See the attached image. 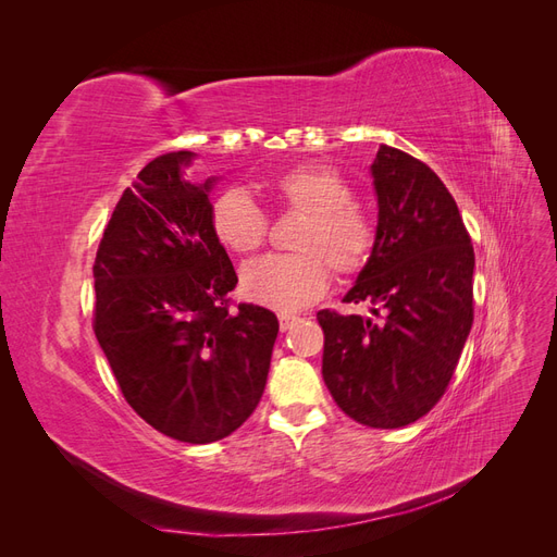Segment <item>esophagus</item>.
Instances as JSON below:
<instances>
[{"mask_svg":"<svg viewBox=\"0 0 557 557\" xmlns=\"http://www.w3.org/2000/svg\"><path fill=\"white\" fill-rule=\"evenodd\" d=\"M297 315H290V313H281L278 315V327H281V332H288L295 323H297Z\"/></svg>","mask_w":557,"mask_h":557,"instance_id":"obj_1","label":"esophagus"}]
</instances>
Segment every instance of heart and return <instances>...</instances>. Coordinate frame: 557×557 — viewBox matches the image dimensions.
Returning <instances> with one entry per match:
<instances>
[{
	"mask_svg": "<svg viewBox=\"0 0 557 557\" xmlns=\"http://www.w3.org/2000/svg\"><path fill=\"white\" fill-rule=\"evenodd\" d=\"M269 190L305 215L293 256H264L242 269V293L252 305L274 311H297L327 290L330 269L339 276L360 272L374 250L376 232L369 215L352 205V188L344 176L320 164H301L283 172ZM213 237L227 250H258L267 234V218L246 190L227 188L211 205Z\"/></svg>",
	"mask_w": 557,
	"mask_h": 557,
	"instance_id": "b5f03b06",
	"label": "heart"
}]
</instances>
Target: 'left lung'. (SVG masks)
I'll list each match as a JSON object with an SVG mask.
<instances>
[{
  "instance_id": "left-lung-1",
  "label": "left lung",
  "mask_w": 557,
  "mask_h": 557,
  "mask_svg": "<svg viewBox=\"0 0 557 557\" xmlns=\"http://www.w3.org/2000/svg\"><path fill=\"white\" fill-rule=\"evenodd\" d=\"M369 172L376 242L344 301H364L372 315L318 311L323 379L346 416L395 430L442 399L460 360L474 320V248L428 164L381 144Z\"/></svg>"
}]
</instances>
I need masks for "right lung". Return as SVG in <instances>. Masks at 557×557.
Segmentation results:
<instances>
[{
    "label": "right lung",
    "instance_id": "add662e5",
    "mask_svg": "<svg viewBox=\"0 0 557 557\" xmlns=\"http://www.w3.org/2000/svg\"><path fill=\"white\" fill-rule=\"evenodd\" d=\"M195 153L148 162L99 244L95 336L129 407L185 444H211L256 411L276 315L227 309L237 274L211 230L218 176L190 183Z\"/></svg>",
    "mask_w": 557,
    "mask_h": 557
}]
</instances>
